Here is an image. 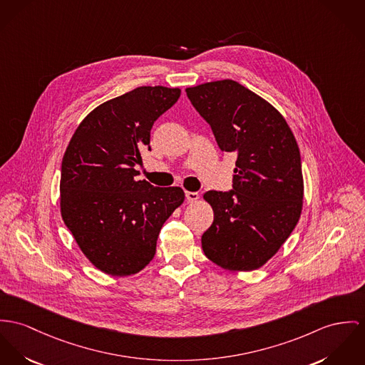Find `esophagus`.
I'll list each match as a JSON object with an SVG mask.
<instances>
[{
    "mask_svg": "<svg viewBox=\"0 0 365 365\" xmlns=\"http://www.w3.org/2000/svg\"><path fill=\"white\" fill-rule=\"evenodd\" d=\"M185 195H186V198H187L189 202H195V201L198 200V197H200V195H198L197 192H186Z\"/></svg>",
    "mask_w": 365,
    "mask_h": 365,
    "instance_id": "1",
    "label": "esophagus"
}]
</instances>
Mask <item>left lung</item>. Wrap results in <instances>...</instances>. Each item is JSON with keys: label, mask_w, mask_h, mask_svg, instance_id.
Masks as SVG:
<instances>
[{"label": "left lung", "mask_w": 365, "mask_h": 365, "mask_svg": "<svg viewBox=\"0 0 365 365\" xmlns=\"http://www.w3.org/2000/svg\"><path fill=\"white\" fill-rule=\"evenodd\" d=\"M186 94L220 148L237 157L232 190L204 195L214 210V222L201 237L204 254L225 269H257L279 250L300 218L304 186L299 145L281 113L235 81L189 87Z\"/></svg>", "instance_id": "obj_1"}]
</instances>
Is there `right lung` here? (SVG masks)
Masks as SVG:
<instances>
[{"label":"right lung","instance_id":"obj_1","mask_svg":"<svg viewBox=\"0 0 365 365\" xmlns=\"http://www.w3.org/2000/svg\"><path fill=\"white\" fill-rule=\"evenodd\" d=\"M179 96V88L141 86L98 106L63 154L62 220L84 255L108 275L141 271L154 258L163 225L185 200L180 187L136 179L154 122Z\"/></svg>","mask_w":365,"mask_h":365}]
</instances>
